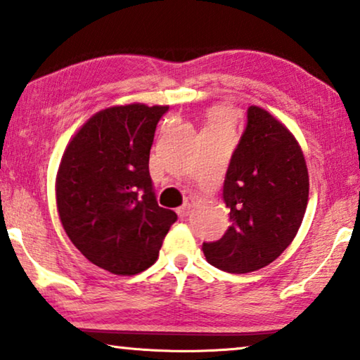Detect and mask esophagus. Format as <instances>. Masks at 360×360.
Masks as SVG:
<instances>
[{"label":"esophagus","instance_id":"1","mask_svg":"<svg viewBox=\"0 0 360 360\" xmlns=\"http://www.w3.org/2000/svg\"><path fill=\"white\" fill-rule=\"evenodd\" d=\"M194 204H195V200L192 199V197H187V199L184 200V204H182L178 210H176L181 219H186V217L191 214V210H192V207H194Z\"/></svg>","mask_w":360,"mask_h":360}]
</instances>
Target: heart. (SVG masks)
<instances>
[{
	"instance_id": "heart-1",
	"label": "heart",
	"mask_w": 360,
	"mask_h": 360,
	"mask_svg": "<svg viewBox=\"0 0 360 360\" xmlns=\"http://www.w3.org/2000/svg\"><path fill=\"white\" fill-rule=\"evenodd\" d=\"M236 120V110L226 104L214 105L207 110V124L204 131L231 130Z\"/></svg>"
}]
</instances>
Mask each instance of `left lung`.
I'll use <instances>...</instances> for the list:
<instances>
[{
    "label": "left lung",
    "instance_id": "left-lung-1",
    "mask_svg": "<svg viewBox=\"0 0 360 360\" xmlns=\"http://www.w3.org/2000/svg\"><path fill=\"white\" fill-rule=\"evenodd\" d=\"M308 189L307 161L295 136L266 109L250 105L224 184L233 224L219 241L202 246L209 264L246 274L276 261L300 229Z\"/></svg>",
    "mask_w": 360,
    "mask_h": 360
}]
</instances>
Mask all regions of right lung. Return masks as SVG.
<instances>
[{"label":"right lung","instance_id":"right-lung-1","mask_svg":"<svg viewBox=\"0 0 360 360\" xmlns=\"http://www.w3.org/2000/svg\"><path fill=\"white\" fill-rule=\"evenodd\" d=\"M168 108L134 103L99 110L60 161L55 195L63 230L110 274L134 276L155 264L178 220L156 202L148 169L156 124Z\"/></svg>","mask_w":360,"mask_h":360}]
</instances>
